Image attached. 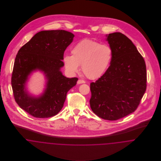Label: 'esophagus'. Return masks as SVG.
I'll return each instance as SVG.
<instances>
[{"label": "esophagus", "instance_id": "obj_1", "mask_svg": "<svg viewBox=\"0 0 161 161\" xmlns=\"http://www.w3.org/2000/svg\"><path fill=\"white\" fill-rule=\"evenodd\" d=\"M86 82L84 81V80H78V81H77V83L78 84H83V83H85Z\"/></svg>", "mask_w": 161, "mask_h": 161}]
</instances>
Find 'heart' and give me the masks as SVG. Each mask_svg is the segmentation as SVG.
Here are the masks:
<instances>
[{
	"mask_svg": "<svg viewBox=\"0 0 161 161\" xmlns=\"http://www.w3.org/2000/svg\"><path fill=\"white\" fill-rule=\"evenodd\" d=\"M72 55H66L63 61L70 74L76 73L81 65V70L89 79L102 77L107 71L112 59L113 51L107 45L91 39H83L72 49Z\"/></svg>",
	"mask_w": 161,
	"mask_h": 161,
	"instance_id": "b5f03b06",
	"label": "heart"
}]
</instances>
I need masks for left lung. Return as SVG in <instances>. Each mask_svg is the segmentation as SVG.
Masks as SVG:
<instances>
[{
  "label": "left lung",
  "instance_id": "1",
  "mask_svg": "<svg viewBox=\"0 0 161 161\" xmlns=\"http://www.w3.org/2000/svg\"><path fill=\"white\" fill-rule=\"evenodd\" d=\"M113 51L104 74L90 85V105L101 118L115 121L134 112L147 87L144 58L129 38L121 32L107 36Z\"/></svg>",
  "mask_w": 161,
  "mask_h": 161
}]
</instances>
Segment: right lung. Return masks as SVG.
Here are the masks:
<instances>
[{
	"mask_svg": "<svg viewBox=\"0 0 161 161\" xmlns=\"http://www.w3.org/2000/svg\"><path fill=\"white\" fill-rule=\"evenodd\" d=\"M74 35L64 30L42 31L35 34L16 55L11 86L17 104L36 118H50L62 108L67 93L78 78H66L60 68L64 66V53L72 42ZM40 69L47 79L44 93L38 98L30 96L25 84L31 72Z\"/></svg>",
	"mask_w": 161,
	"mask_h": 161,
	"instance_id": "obj_1",
	"label": "right lung"
}]
</instances>
